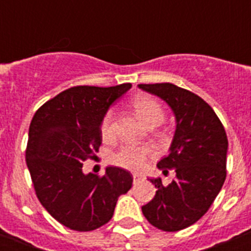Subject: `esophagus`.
Masks as SVG:
<instances>
[{
    "label": "esophagus",
    "instance_id": "esophagus-1",
    "mask_svg": "<svg viewBox=\"0 0 251 251\" xmlns=\"http://www.w3.org/2000/svg\"><path fill=\"white\" fill-rule=\"evenodd\" d=\"M142 179H143V176H142V175H138V174L133 175V183H134V185L141 182Z\"/></svg>",
    "mask_w": 251,
    "mask_h": 251
}]
</instances>
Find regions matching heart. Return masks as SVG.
<instances>
[{
	"label": "heart",
	"instance_id": "1",
	"mask_svg": "<svg viewBox=\"0 0 251 251\" xmlns=\"http://www.w3.org/2000/svg\"><path fill=\"white\" fill-rule=\"evenodd\" d=\"M132 105L136 110L138 118L143 123L151 126H158L165 119V110L158 100L150 95H138L133 99ZM100 133L104 141H109L114 137V110L109 109L104 114L100 123ZM152 150L147 146H124L118 152L110 157L112 165L126 168L129 171H139L145 167V163L151 156Z\"/></svg>",
	"mask_w": 251,
	"mask_h": 251
}]
</instances>
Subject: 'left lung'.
Segmentation results:
<instances>
[{
	"instance_id": "1",
	"label": "left lung",
	"mask_w": 251,
	"mask_h": 251,
	"mask_svg": "<svg viewBox=\"0 0 251 251\" xmlns=\"http://www.w3.org/2000/svg\"><path fill=\"white\" fill-rule=\"evenodd\" d=\"M138 86L163 99L176 117L170 154L157 163L163 172L174 168L176 179L165 186L159 177L151 178L157 191L142 212L157 229L178 231L200 220L220 192L226 178L227 137L214 109L195 93L171 83Z\"/></svg>"
}]
</instances>
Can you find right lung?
Masks as SVG:
<instances>
[{
    "label": "right lung",
    "instance_id": "add662e5",
    "mask_svg": "<svg viewBox=\"0 0 251 251\" xmlns=\"http://www.w3.org/2000/svg\"><path fill=\"white\" fill-rule=\"evenodd\" d=\"M130 86H73L40 106L31 121L26 165L35 192L46 211L69 229L103 226L118 197L132 187V175L121 167H106L104 176L83 174V162L94 158L101 145L104 114Z\"/></svg>",
    "mask_w": 251,
    "mask_h": 251
}]
</instances>
